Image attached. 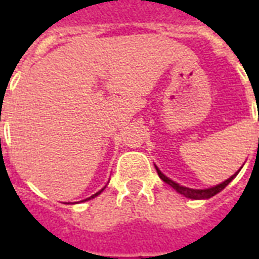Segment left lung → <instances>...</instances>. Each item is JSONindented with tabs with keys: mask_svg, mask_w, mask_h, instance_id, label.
<instances>
[{
	"mask_svg": "<svg viewBox=\"0 0 259 259\" xmlns=\"http://www.w3.org/2000/svg\"><path fill=\"white\" fill-rule=\"evenodd\" d=\"M155 169H157L158 172V176L161 178V179L165 182V183H168L170 187H174L175 190L178 191V193H180V194H183L185 197H187V198H193V200H206V198H211V197H213L215 194H218L219 191H222L226 186L232 182V180L236 178V175L234 174L233 176H230L228 180H225V182H222L221 185L218 186H213V187H209V189H204V190H197V189H189V187H185V186H180L179 183H176V182H174V180H170L169 178H166L165 175L159 170V169L155 166Z\"/></svg>",
	"mask_w": 259,
	"mask_h": 259,
	"instance_id": "left-lung-1",
	"label": "left lung"
}]
</instances>
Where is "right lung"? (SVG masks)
<instances>
[{
  "label": "right lung",
  "instance_id": "1",
  "mask_svg": "<svg viewBox=\"0 0 259 259\" xmlns=\"http://www.w3.org/2000/svg\"><path fill=\"white\" fill-rule=\"evenodd\" d=\"M102 190H104V189H102ZM102 190L97 191L96 194H93V195H91V197H89V198H85V200H83V201H89V200H91V198H94V197H97V195H98V194H101V193H102Z\"/></svg>",
  "mask_w": 259,
  "mask_h": 259
}]
</instances>
